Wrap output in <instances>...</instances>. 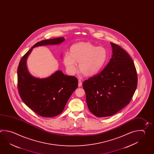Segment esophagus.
Listing matches in <instances>:
<instances>
[{
  "mask_svg": "<svg viewBox=\"0 0 154 154\" xmlns=\"http://www.w3.org/2000/svg\"><path fill=\"white\" fill-rule=\"evenodd\" d=\"M82 81L81 80H79V87H82Z\"/></svg>",
  "mask_w": 154,
  "mask_h": 154,
  "instance_id": "esophagus-1",
  "label": "esophagus"
}]
</instances>
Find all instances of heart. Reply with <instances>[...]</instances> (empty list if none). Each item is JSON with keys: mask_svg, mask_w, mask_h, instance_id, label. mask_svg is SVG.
Wrapping results in <instances>:
<instances>
[{"mask_svg": "<svg viewBox=\"0 0 154 154\" xmlns=\"http://www.w3.org/2000/svg\"><path fill=\"white\" fill-rule=\"evenodd\" d=\"M71 54H65L63 63L67 71L73 75L79 69L84 75L91 77L97 74L106 63L107 54L103 47H97L89 42H79L73 45Z\"/></svg>", "mask_w": 154, "mask_h": 154, "instance_id": "b5f03b06", "label": "heart"}]
</instances>
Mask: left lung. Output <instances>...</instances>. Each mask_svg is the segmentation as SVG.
I'll list each match as a JSON object with an SVG mask.
<instances>
[{
	"instance_id": "left-lung-1",
	"label": "left lung",
	"mask_w": 154,
	"mask_h": 154,
	"mask_svg": "<svg viewBox=\"0 0 154 154\" xmlns=\"http://www.w3.org/2000/svg\"><path fill=\"white\" fill-rule=\"evenodd\" d=\"M112 55L101 72L83 83L86 101L98 117L112 116L129 103L135 93L138 77L128 54L110 42Z\"/></svg>"
}]
</instances>
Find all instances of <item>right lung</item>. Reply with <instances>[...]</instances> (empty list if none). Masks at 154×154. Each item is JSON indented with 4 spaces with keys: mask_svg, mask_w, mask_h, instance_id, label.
Here are the masks:
<instances>
[{
    "mask_svg": "<svg viewBox=\"0 0 154 154\" xmlns=\"http://www.w3.org/2000/svg\"><path fill=\"white\" fill-rule=\"evenodd\" d=\"M64 37L39 42L22 57L17 69V87L23 103L39 115L53 117L61 113L79 81L75 76L64 75L58 70L44 79L31 75L27 67V60L33 48L48 45H58Z\"/></svg>",
    "mask_w": 154,
    "mask_h": 154,
    "instance_id": "1",
    "label": "right lung"
}]
</instances>
